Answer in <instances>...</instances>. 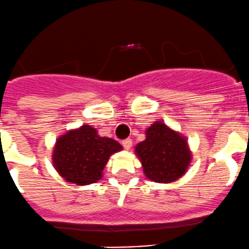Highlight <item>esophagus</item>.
Returning <instances> with one entry per match:
<instances>
[{"label":"esophagus","instance_id":"obj_1","mask_svg":"<svg viewBox=\"0 0 249 249\" xmlns=\"http://www.w3.org/2000/svg\"><path fill=\"white\" fill-rule=\"evenodd\" d=\"M131 145H132L131 139H126V140L123 141V147H124L125 149H130V148H131Z\"/></svg>","mask_w":249,"mask_h":249}]
</instances>
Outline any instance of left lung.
<instances>
[{
  "mask_svg": "<svg viewBox=\"0 0 249 249\" xmlns=\"http://www.w3.org/2000/svg\"><path fill=\"white\" fill-rule=\"evenodd\" d=\"M145 177L157 183H171L187 172L192 161L187 139L155 122L145 130V140L135 147Z\"/></svg>",
  "mask_w": 249,
  "mask_h": 249,
  "instance_id": "left-lung-1",
  "label": "left lung"
}]
</instances>
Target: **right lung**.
Instances as JSON below:
<instances>
[{"mask_svg": "<svg viewBox=\"0 0 249 249\" xmlns=\"http://www.w3.org/2000/svg\"><path fill=\"white\" fill-rule=\"evenodd\" d=\"M122 149L117 141L99 136L96 129L85 124L57 139L53 165L66 182L88 185L101 179L110 155Z\"/></svg>", "mask_w": 249, "mask_h": 249, "instance_id": "obj_1", "label": "right lung"}]
</instances>
